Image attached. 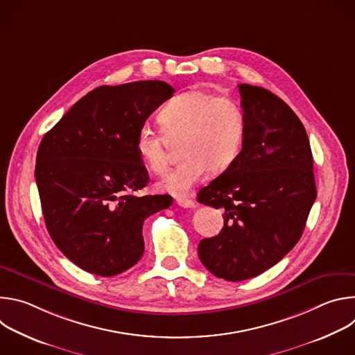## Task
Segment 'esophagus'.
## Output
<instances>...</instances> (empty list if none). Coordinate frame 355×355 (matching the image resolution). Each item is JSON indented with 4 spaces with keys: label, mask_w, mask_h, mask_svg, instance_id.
Here are the masks:
<instances>
[{
    "label": "esophagus",
    "mask_w": 355,
    "mask_h": 355,
    "mask_svg": "<svg viewBox=\"0 0 355 355\" xmlns=\"http://www.w3.org/2000/svg\"><path fill=\"white\" fill-rule=\"evenodd\" d=\"M177 204L182 208H195V202L187 198H177Z\"/></svg>",
    "instance_id": "obj_1"
}]
</instances>
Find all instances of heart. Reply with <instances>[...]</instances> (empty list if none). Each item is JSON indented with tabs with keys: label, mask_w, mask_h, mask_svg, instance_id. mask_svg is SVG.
<instances>
[{
	"label": "heart",
	"mask_w": 355,
	"mask_h": 355,
	"mask_svg": "<svg viewBox=\"0 0 355 355\" xmlns=\"http://www.w3.org/2000/svg\"><path fill=\"white\" fill-rule=\"evenodd\" d=\"M159 121L170 139H181L184 160L160 182L159 189L173 195L188 193L211 168H229L237 159L245 135V116L234 99L205 91H185L162 108ZM136 150L146 167L157 175L167 171L170 155L160 130L140 128Z\"/></svg>",
	"instance_id": "heart-1"
}]
</instances>
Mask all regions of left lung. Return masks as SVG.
<instances>
[{
	"label": "left lung",
	"mask_w": 355,
	"mask_h": 355,
	"mask_svg": "<svg viewBox=\"0 0 355 355\" xmlns=\"http://www.w3.org/2000/svg\"><path fill=\"white\" fill-rule=\"evenodd\" d=\"M245 135L233 164L199 191L223 208L225 226L200 240V263L218 278H254L293 248L316 199L309 139L295 112L271 91L239 84Z\"/></svg>",
	"instance_id": "8db88e82"
}]
</instances>
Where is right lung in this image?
Wrapping results in <instances>:
<instances>
[{"instance_id": "obj_1", "label": "right lung", "mask_w": 355, "mask_h": 355, "mask_svg": "<svg viewBox=\"0 0 355 355\" xmlns=\"http://www.w3.org/2000/svg\"><path fill=\"white\" fill-rule=\"evenodd\" d=\"M175 89L159 80L92 89L42 139L35 178L47 232L84 271L114 277L143 256V222L170 195H135L148 174L136 150L146 119Z\"/></svg>"}]
</instances>
